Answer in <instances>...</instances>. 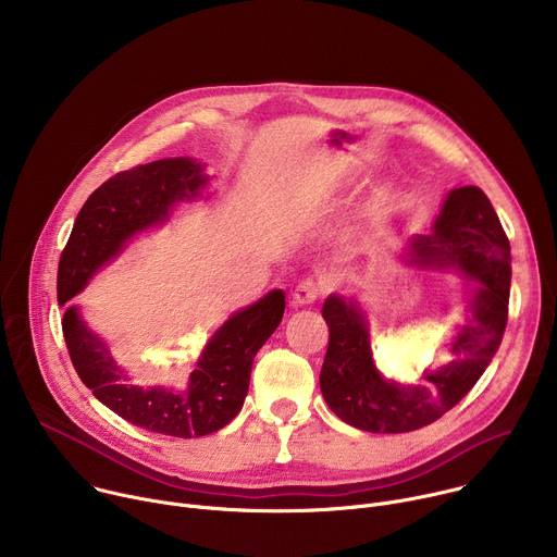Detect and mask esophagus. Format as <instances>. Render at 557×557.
<instances>
[{"label":"esophagus","instance_id":"1","mask_svg":"<svg viewBox=\"0 0 557 557\" xmlns=\"http://www.w3.org/2000/svg\"><path fill=\"white\" fill-rule=\"evenodd\" d=\"M324 293V286L322 282H314V280H304L299 282L295 288H293V306H308V304H314L317 299L322 297Z\"/></svg>","mask_w":557,"mask_h":557}]
</instances>
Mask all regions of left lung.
Returning a JSON list of instances; mask_svg holds the SVG:
<instances>
[{
  "mask_svg": "<svg viewBox=\"0 0 557 557\" xmlns=\"http://www.w3.org/2000/svg\"><path fill=\"white\" fill-rule=\"evenodd\" d=\"M410 245L412 262L456 267L481 286L469 299V320L451 344V361L428 372V385L385 381L372 361L363 312L339 295L324 301L331 342L320 374L322 394L344 423L372 434L414 432L449 412L483 376L507 326L511 249L483 189L449 191L432 233Z\"/></svg>",
  "mask_w": 557,
  "mask_h": 557,
  "instance_id": "8db88e82",
  "label": "left lung"
}]
</instances>
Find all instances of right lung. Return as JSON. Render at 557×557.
I'll return each instance as SVG.
<instances>
[{
  "mask_svg": "<svg viewBox=\"0 0 557 557\" xmlns=\"http://www.w3.org/2000/svg\"><path fill=\"white\" fill-rule=\"evenodd\" d=\"M207 181L191 158H165L119 172L78 211L57 273V299L65 306L61 329L76 374L127 423L178 438L218 432L243 410L253 359L282 322L284 293L271 290L228 317L202 350L189 387L181 392L132 383L106 342L65 301L84 290L132 235L168 220L170 209L200 196Z\"/></svg>",
  "mask_w": 557,
  "mask_h": 557,
  "instance_id": "1",
  "label": "right lung"
}]
</instances>
